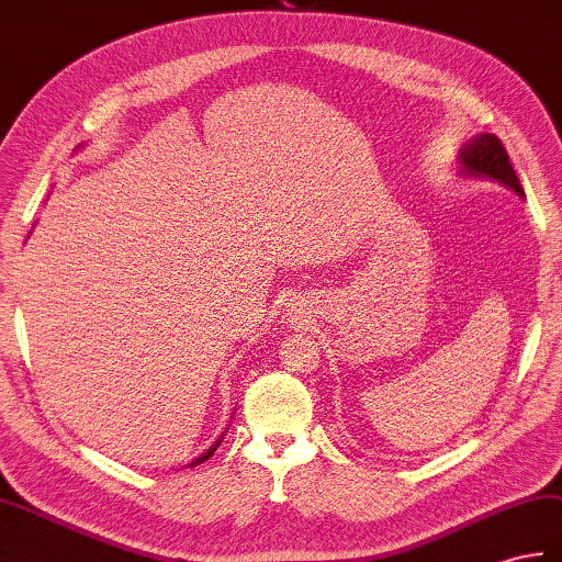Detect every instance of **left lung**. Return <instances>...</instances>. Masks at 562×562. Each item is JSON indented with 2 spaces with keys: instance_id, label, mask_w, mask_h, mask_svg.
Returning <instances> with one entry per match:
<instances>
[{
  "instance_id": "8db88e82",
  "label": "left lung",
  "mask_w": 562,
  "mask_h": 562,
  "mask_svg": "<svg viewBox=\"0 0 562 562\" xmlns=\"http://www.w3.org/2000/svg\"><path fill=\"white\" fill-rule=\"evenodd\" d=\"M460 158L464 165V172L495 179V181H501V184L510 187L517 195H525V189H521L519 179L513 169L510 155H507V150L503 148L498 136H493V134L476 136L472 143H467V148L462 150Z\"/></svg>"
}]
</instances>
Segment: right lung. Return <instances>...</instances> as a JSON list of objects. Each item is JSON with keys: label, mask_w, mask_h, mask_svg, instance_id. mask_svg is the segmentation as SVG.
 <instances>
[{"label": "right lung", "mask_w": 562, "mask_h": 562, "mask_svg": "<svg viewBox=\"0 0 562 562\" xmlns=\"http://www.w3.org/2000/svg\"><path fill=\"white\" fill-rule=\"evenodd\" d=\"M217 446H220V440H217V442H215V446H213V448H211V450H207V452H205V454H201V458H199V460H195V462H193V464H191V467H195V464H201V462H205V460H207V458H211V454H213V452H215V448H217Z\"/></svg>", "instance_id": "1"}]
</instances>
